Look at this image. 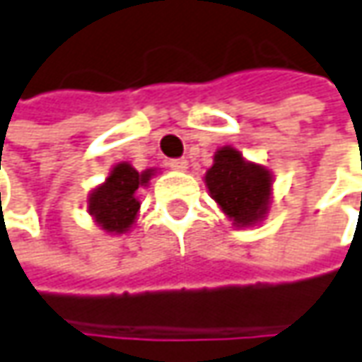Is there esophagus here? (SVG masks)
<instances>
[{"label": "esophagus", "mask_w": 362, "mask_h": 362, "mask_svg": "<svg viewBox=\"0 0 362 362\" xmlns=\"http://www.w3.org/2000/svg\"><path fill=\"white\" fill-rule=\"evenodd\" d=\"M168 168H172V170H176V172H184V170L188 168V160H184V158L170 160V162H168Z\"/></svg>", "instance_id": "1"}]
</instances>
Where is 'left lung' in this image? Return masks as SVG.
I'll list each match as a JSON object with an SVG mask.
<instances>
[{
  "mask_svg": "<svg viewBox=\"0 0 362 362\" xmlns=\"http://www.w3.org/2000/svg\"><path fill=\"white\" fill-rule=\"evenodd\" d=\"M211 197L237 227L259 223L269 209L272 174L263 165L247 162L235 148H221L204 176Z\"/></svg>",
  "mask_w": 362,
  "mask_h": 362,
  "instance_id": "obj_1",
  "label": "left lung"
}]
</instances>
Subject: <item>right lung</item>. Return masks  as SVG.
I'll return each mask as SVG.
<instances>
[{
	"label": "right lung",
	"instance_id": "obj_1",
	"mask_svg": "<svg viewBox=\"0 0 362 362\" xmlns=\"http://www.w3.org/2000/svg\"><path fill=\"white\" fill-rule=\"evenodd\" d=\"M153 176V170L137 172L129 164H117L109 178L95 188L88 197V212L95 223L107 233H125L135 223L139 211L137 188L146 186Z\"/></svg>",
	"mask_w": 362,
	"mask_h": 362
}]
</instances>
